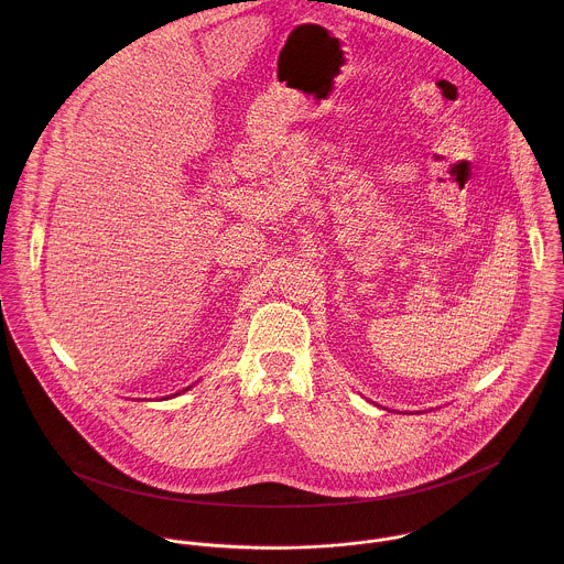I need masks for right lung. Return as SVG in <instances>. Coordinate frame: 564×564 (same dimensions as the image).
<instances>
[{"instance_id": "add662e5", "label": "right lung", "mask_w": 564, "mask_h": 564, "mask_svg": "<svg viewBox=\"0 0 564 564\" xmlns=\"http://www.w3.org/2000/svg\"><path fill=\"white\" fill-rule=\"evenodd\" d=\"M188 389H191V387H188ZM184 391H186V389H184ZM175 395H177V393H175Z\"/></svg>"}]
</instances>
